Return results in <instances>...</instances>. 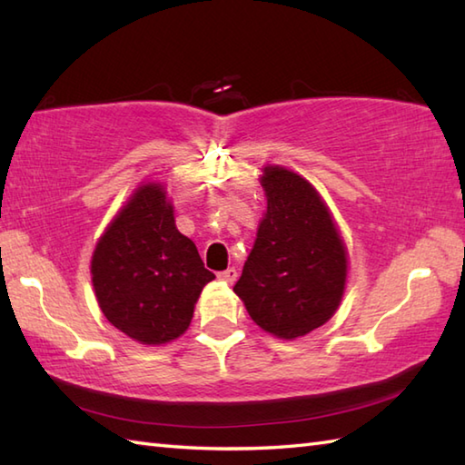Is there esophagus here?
<instances>
[{"instance_id":"obj_1","label":"esophagus","mask_w":465,"mask_h":465,"mask_svg":"<svg viewBox=\"0 0 465 465\" xmlns=\"http://www.w3.org/2000/svg\"><path fill=\"white\" fill-rule=\"evenodd\" d=\"M217 278H220V280L225 282V283H233L235 280H238V270H235V268H227L225 272L217 273Z\"/></svg>"}]
</instances>
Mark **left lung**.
Masks as SVG:
<instances>
[{"label":"left lung","instance_id":"1","mask_svg":"<svg viewBox=\"0 0 465 465\" xmlns=\"http://www.w3.org/2000/svg\"><path fill=\"white\" fill-rule=\"evenodd\" d=\"M262 185L268 212L233 292L262 330L293 340L320 328L338 310L348 258L312 183L270 165Z\"/></svg>","mask_w":465,"mask_h":465}]
</instances>
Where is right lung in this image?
Returning a JSON list of instances; mask_svg holds the SVG:
<instances>
[{
    "instance_id": "1",
    "label": "right lung",
    "mask_w": 465,
    "mask_h": 465,
    "mask_svg": "<svg viewBox=\"0 0 465 465\" xmlns=\"http://www.w3.org/2000/svg\"><path fill=\"white\" fill-rule=\"evenodd\" d=\"M213 278L195 243L177 232L160 183L137 187L92 258L95 298L107 322L145 345L180 338Z\"/></svg>"
}]
</instances>
